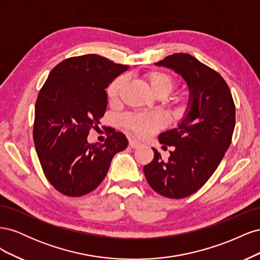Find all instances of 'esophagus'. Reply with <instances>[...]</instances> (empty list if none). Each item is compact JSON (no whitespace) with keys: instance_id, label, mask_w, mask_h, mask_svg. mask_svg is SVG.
Instances as JSON below:
<instances>
[{"instance_id":"esophagus-1","label":"esophagus","mask_w":260,"mask_h":260,"mask_svg":"<svg viewBox=\"0 0 260 260\" xmlns=\"http://www.w3.org/2000/svg\"><path fill=\"white\" fill-rule=\"evenodd\" d=\"M129 146H130L131 148H138L139 146H141V143L139 142V141H137V140L130 139V140H129Z\"/></svg>"}]
</instances>
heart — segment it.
I'll use <instances>...</instances> for the list:
<instances>
[{"label": "heart", "mask_w": 260, "mask_h": 260, "mask_svg": "<svg viewBox=\"0 0 260 260\" xmlns=\"http://www.w3.org/2000/svg\"><path fill=\"white\" fill-rule=\"evenodd\" d=\"M144 81L155 96L165 98L176 88L177 80L174 76L165 72H149L144 75ZM125 84V78L115 79L107 89L109 103H116ZM188 107L187 99H180L176 103V112L183 115ZM122 124L139 137H146L157 129L164 127L165 119L159 114H128L122 117Z\"/></svg>", "instance_id": "b5f03b06"}]
</instances>
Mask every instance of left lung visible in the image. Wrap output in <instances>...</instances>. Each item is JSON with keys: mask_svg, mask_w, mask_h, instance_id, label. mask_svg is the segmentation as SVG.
I'll list each match as a JSON object with an SVG mask.
<instances>
[{"mask_svg": "<svg viewBox=\"0 0 260 260\" xmlns=\"http://www.w3.org/2000/svg\"><path fill=\"white\" fill-rule=\"evenodd\" d=\"M183 78L188 107L178 127L162 132L160 144L175 146L167 160L156 148L143 170L148 184L169 199H183L199 191L214 174L231 144L235 105L223 78L186 53L156 62Z\"/></svg>", "mask_w": 260, "mask_h": 260, "instance_id": "8db88e82", "label": "left lung"}]
</instances>
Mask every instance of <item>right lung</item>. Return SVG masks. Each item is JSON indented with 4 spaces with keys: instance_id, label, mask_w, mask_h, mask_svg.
Returning <instances> with one entry per match:
<instances>
[{
    "instance_id": "obj_1",
    "label": "right lung",
    "mask_w": 260,
    "mask_h": 260,
    "mask_svg": "<svg viewBox=\"0 0 260 260\" xmlns=\"http://www.w3.org/2000/svg\"><path fill=\"white\" fill-rule=\"evenodd\" d=\"M128 66L88 54L60 61L39 92L34 141L49 182L67 196H82L104 180L115 154L128 146L121 132L108 129L105 143H89L107 107L105 89Z\"/></svg>"
}]
</instances>
